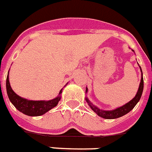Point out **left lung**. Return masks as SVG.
I'll use <instances>...</instances> for the list:
<instances>
[{"label":"left lung","instance_id":"obj_1","mask_svg":"<svg viewBox=\"0 0 152 152\" xmlns=\"http://www.w3.org/2000/svg\"><path fill=\"white\" fill-rule=\"evenodd\" d=\"M133 52H134V50H132ZM139 66V65H138ZM140 70H141V81H140V85L138 87V90L137 91V94L134 96V98H132L130 102H128V103H126L124 105L121 106V107H117L115 109L113 110H102L98 108L97 106H95L94 104L91 103V102L89 101V99L88 98V97H85V100H86L87 103L89 105V107L91 108V110L93 111H94L98 116L102 117L104 119H115L118 118H120V117L124 116V115L128 114V112H130L133 108L134 107V106L138 104V102H139L140 99H141V94H142V92H143V88H144V80H143V73H142V70H141V67L139 66ZM88 88L86 87V91L85 93H88Z\"/></svg>","mask_w":152,"mask_h":152}]
</instances>
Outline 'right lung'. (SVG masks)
I'll return each mask as SVG.
<instances>
[{
	"instance_id": "add662e5",
	"label": "right lung",
	"mask_w": 152,
	"mask_h": 152,
	"mask_svg": "<svg viewBox=\"0 0 152 152\" xmlns=\"http://www.w3.org/2000/svg\"><path fill=\"white\" fill-rule=\"evenodd\" d=\"M6 88H7V96L13 105L21 113L28 116H41L45 115L46 112L56 107L61 98L62 90L60 91L56 98L48 101H32L26 98H21L12 90L10 81H9V71L6 81Z\"/></svg>"
}]
</instances>
